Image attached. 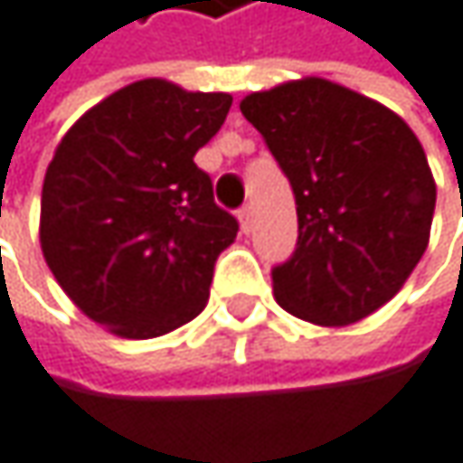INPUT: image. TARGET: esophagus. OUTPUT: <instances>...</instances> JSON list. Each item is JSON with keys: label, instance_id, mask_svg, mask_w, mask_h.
<instances>
[{"label": "esophagus", "instance_id": "1", "mask_svg": "<svg viewBox=\"0 0 463 463\" xmlns=\"http://www.w3.org/2000/svg\"><path fill=\"white\" fill-rule=\"evenodd\" d=\"M239 222H241L244 233H252V227H255V211H252V205H241L239 208Z\"/></svg>", "mask_w": 463, "mask_h": 463}]
</instances>
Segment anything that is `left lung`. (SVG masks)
Returning <instances> with one entry per match:
<instances>
[{
	"instance_id": "left-lung-1",
	"label": "left lung",
	"mask_w": 463,
	"mask_h": 463,
	"mask_svg": "<svg viewBox=\"0 0 463 463\" xmlns=\"http://www.w3.org/2000/svg\"><path fill=\"white\" fill-rule=\"evenodd\" d=\"M290 181L293 255L271 269L296 318L345 326L376 313L420 263L437 184L414 131L387 107L326 79L288 81L241 101Z\"/></svg>"
}]
</instances>
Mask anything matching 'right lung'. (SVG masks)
Instances as JSON below:
<instances>
[{
	"label": "right lung",
	"instance_id": "obj_1",
	"mask_svg": "<svg viewBox=\"0 0 463 463\" xmlns=\"http://www.w3.org/2000/svg\"><path fill=\"white\" fill-rule=\"evenodd\" d=\"M233 98L134 81L81 115L57 145L41 200L43 258L95 324L158 337L208 302L213 266L239 222L213 203L194 153Z\"/></svg>",
	"mask_w": 463,
	"mask_h": 463
}]
</instances>
